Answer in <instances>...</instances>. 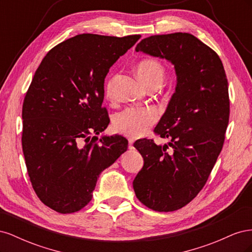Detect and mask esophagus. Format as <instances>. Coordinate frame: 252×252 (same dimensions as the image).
I'll list each match as a JSON object with an SVG mask.
<instances>
[{
    "label": "esophagus",
    "instance_id": "obj_1",
    "mask_svg": "<svg viewBox=\"0 0 252 252\" xmlns=\"http://www.w3.org/2000/svg\"><path fill=\"white\" fill-rule=\"evenodd\" d=\"M128 143H129V149H132V148H133L132 145H133V143H134V140H133V139H129V140H128Z\"/></svg>",
    "mask_w": 252,
    "mask_h": 252
}]
</instances>
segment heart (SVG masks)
<instances>
[{
	"label": "heart",
	"mask_w": 252,
	"mask_h": 252,
	"mask_svg": "<svg viewBox=\"0 0 252 252\" xmlns=\"http://www.w3.org/2000/svg\"><path fill=\"white\" fill-rule=\"evenodd\" d=\"M135 72L140 81L148 88H155L162 84L165 77V68L158 61L147 58L136 64ZM114 79H110L105 85V95L112 96ZM158 114L154 108H127L118 113L113 119L116 130L130 138H140L154 126Z\"/></svg>",
	"instance_id": "1"
}]
</instances>
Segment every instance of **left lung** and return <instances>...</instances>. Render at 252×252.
I'll list each match as a JSON object with an SVG mask.
<instances>
[{
  "instance_id": "8db88e82",
  "label": "left lung",
  "mask_w": 252,
  "mask_h": 252,
  "mask_svg": "<svg viewBox=\"0 0 252 252\" xmlns=\"http://www.w3.org/2000/svg\"><path fill=\"white\" fill-rule=\"evenodd\" d=\"M135 51L169 61L177 74L174 94L155 128L170 141L133 144L144 158L133 180L136 197L152 210L174 211L201 191L223 148L229 122L226 73L217 52L186 32L151 35Z\"/></svg>"
}]
</instances>
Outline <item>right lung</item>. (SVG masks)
Wrapping results in <instances>:
<instances>
[{
    "label": "right lung",
    "mask_w": 252,
    "mask_h": 252,
    "mask_svg": "<svg viewBox=\"0 0 252 252\" xmlns=\"http://www.w3.org/2000/svg\"><path fill=\"white\" fill-rule=\"evenodd\" d=\"M140 37L75 35L48 51L34 73L22 109L23 154L36 195L57 212L85 207L98 175L127 150L124 136L90 134L110 122L102 106L109 68Z\"/></svg>",
    "instance_id": "1"
}]
</instances>
